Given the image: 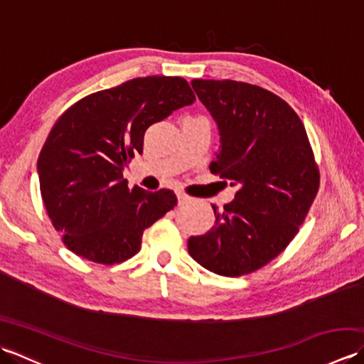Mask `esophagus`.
Segmentation results:
<instances>
[{
    "label": "esophagus",
    "mask_w": 364,
    "mask_h": 364,
    "mask_svg": "<svg viewBox=\"0 0 364 364\" xmlns=\"http://www.w3.org/2000/svg\"><path fill=\"white\" fill-rule=\"evenodd\" d=\"M176 198H178V205H180V206L188 205V203L192 202V198L189 196H186V194H183V192H178Z\"/></svg>",
    "instance_id": "esophagus-1"
}]
</instances>
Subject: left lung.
I'll return each instance as SVG.
<instances>
[{"label": "left lung", "instance_id": "left-lung-1", "mask_svg": "<svg viewBox=\"0 0 364 364\" xmlns=\"http://www.w3.org/2000/svg\"><path fill=\"white\" fill-rule=\"evenodd\" d=\"M191 84L218 123L211 172L237 192L223 210L213 205L214 225L191 236L188 250L214 274H250L286 249L318 194L311 145L299 115L272 92L231 80Z\"/></svg>", "mask_w": 364, "mask_h": 364}]
</instances>
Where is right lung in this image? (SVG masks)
I'll return each instance as SVG.
<instances>
[{"instance_id":"1","label":"right lung","mask_w":364,"mask_h":364,"mask_svg":"<svg viewBox=\"0 0 364 364\" xmlns=\"http://www.w3.org/2000/svg\"><path fill=\"white\" fill-rule=\"evenodd\" d=\"M196 102L180 76H146L95 92L60 115L37 161L42 198L68 250L119 264L141 250L145 228L173 210V191L128 188L123 170L153 123Z\"/></svg>"}]
</instances>
